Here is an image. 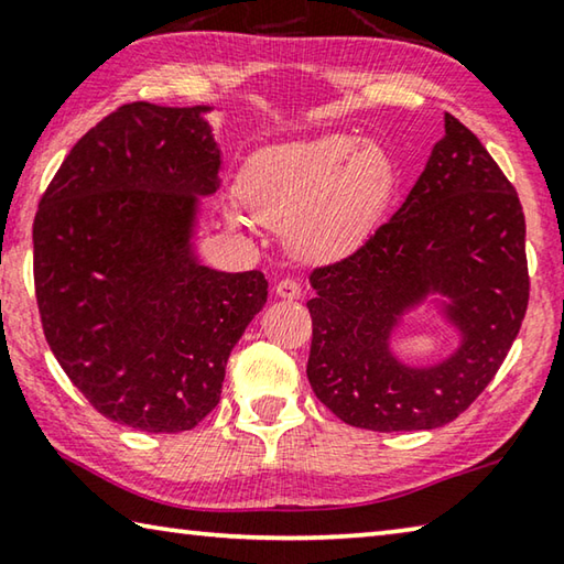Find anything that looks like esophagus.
I'll list each match as a JSON object with an SVG mask.
<instances>
[{"label": "esophagus", "mask_w": 564, "mask_h": 564, "mask_svg": "<svg viewBox=\"0 0 564 564\" xmlns=\"http://www.w3.org/2000/svg\"><path fill=\"white\" fill-rule=\"evenodd\" d=\"M275 295H279V299L295 301V299H301V285L295 283L293 279H283V281L275 283Z\"/></svg>", "instance_id": "obj_1"}]
</instances>
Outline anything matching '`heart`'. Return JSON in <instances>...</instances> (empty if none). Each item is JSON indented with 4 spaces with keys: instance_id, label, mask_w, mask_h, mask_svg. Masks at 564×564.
Wrapping results in <instances>:
<instances>
[{
    "instance_id": "heart-1",
    "label": "heart",
    "mask_w": 564,
    "mask_h": 564,
    "mask_svg": "<svg viewBox=\"0 0 564 564\" xmlns=\"http://www.w3.org/2000/svg\"><path fill=\"white\" fill-rule=\"evenodd\" d=\"M393 181V161L378 141L321 133L256 151L241 171L238 196L253 218L285 228L295 256L328 263L370 236ZM226 221L238 228L246 216L228 204Z\"/></svg>"
}]
</instances>
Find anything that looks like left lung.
I'll return each instance as SVG.
<instances>
[{"label": "left lung", "mask_w": 564, "mask_h": 564, "mask_svg": "<svg viewBox=\"0 0 564 564\" xmlns=\"http://www.w3.org/2000/svg\"><path fill=\"white\" fill-rule=\"evenodd\" d=\"M311 388L333 415L378 433L433 431L488 388L530 299L518 191L475 133L445 137L403 206L356 253L311 273ZM435 302L458 346L425 367L392 350L408 312Z\"/></svg>", "instance_id": "1"}]
</instances>
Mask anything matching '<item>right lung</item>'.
<instances>
[{
	"label": "right lung",
	"mask_w": 564,
	"mask_h": 564,
	"mask_svg": "<svg viewBox=\"0 0 564 564\" xmlns=\"http://www.w3.org/2000/svg\"><path fill=\"white\" fill-rule=\"evenodd\" d=\"M133 101L76 141L34 218V289L64 373L104 417L147 433L196 427L265 305L261 271L196 253L202 198L221 184L206 113Z\"/></svg>",
	"instance_id": "obj_1"
}]
</instances>
